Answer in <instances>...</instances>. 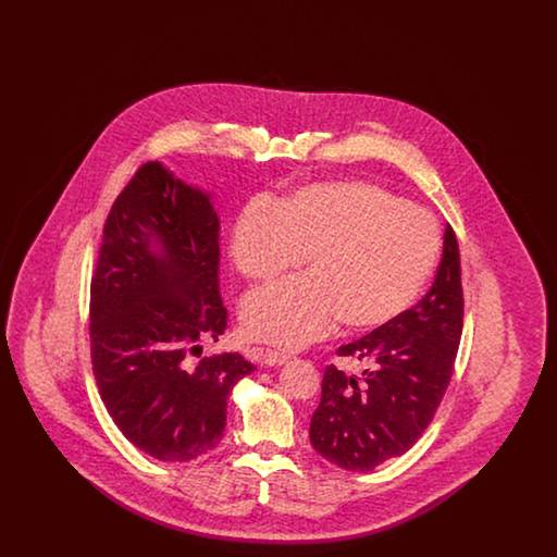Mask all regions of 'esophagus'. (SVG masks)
<instances>
[{
    "label": "esophagus",
    "mask_w": 557,
    "mask_h": 557,
    "mask_svg": "<svg viewBox=\"0 0 557 557\" xmlns=\"http://www.w3.org/2000/svg\"><path fill=\"white\" fill-rule=\"evenodd\" d=\"M257 352V361L261 363V366H284L288 359H290V355L288 352H282V350H271V348H257L255 350Z\"/></svg>",
    "instance_id": "1"
}]
</instances>
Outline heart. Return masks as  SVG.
<instances>
[{"mask_svg": "<svg viewBox=\"0 0 557 557\" xmlns=\"http://www.w3.org/2000/svg\"><path fill=\"white\" fill-rule=\"evenodd\" d=\"M438 232L428 212L363 182H318L269 207H250L232 234L239 275L265 286L300 263L307 275L252 294L244 332L300 346L327 334L370 332L403 313L432 273Z\"/></svg>", "mask_w": 557, "mask_h": 557, "instance_id": "b5f03b06", "label": "heart"}]
</instances>
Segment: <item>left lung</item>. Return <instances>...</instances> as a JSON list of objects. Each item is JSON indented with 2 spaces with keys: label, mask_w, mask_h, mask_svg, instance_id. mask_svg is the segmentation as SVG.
<instances>
[{
  "label": "left lung",
  "mask_w": 557,
  "mask_h": 557,
  "mask_svg": "<svg viewBox=\"0 0 557 557\" xmlns=\"http://www.w3.org/2000/svg\"><path fill=\"white\" fill-rule=\"evenodd\" d=\"M463 327L459 246L445 230L443 259L424 298L338 355L361 373L327 366L321 400L311 418V445L323 459L350 472L411 449L447 393Z\"/></svg>",
  "instance_id": "1"
}]
</instances>
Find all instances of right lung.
<instances>
[{
  "mask_svg": "<svg viewBox=\"0 0 557 557\" xmlns=\"http://www.w3.org/2000/svg\"><path fill=\"white\" fill-rule=\"evenodd\" d=\"M225 327L211 196L146 162L108 212L89 300L96 384L137 449L182 463L219 445L227 397L255 371L239 352L194 361Z\"/></svg>",
  "mask_w": 557,
  "mask_h": 557,
  "instance_id": "right-lung-1",
  "label": "right lung"
}]
</instances>
